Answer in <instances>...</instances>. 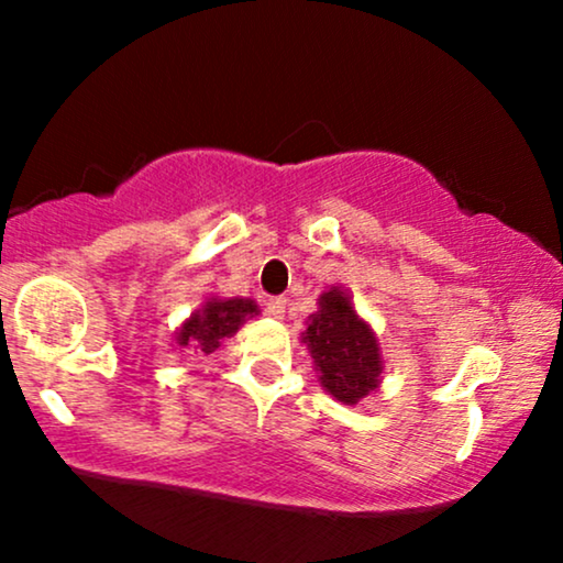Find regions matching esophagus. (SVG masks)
<instances>
[{
  "instance_id": "34e87169",
  "label": "esophagus",
  "mask_w": 563,
  "mask_h": 563,
  "mask_svg": "<svg viewBox=\"0 0 563 563\" xmlns=\"http://www.w3.org/2000/svg\"><path fill=\"white\" fill-rule=\"evenodd\" d=\"M286 299L283 296H273V299H267V303H264V309H267L269 318L275 320H283V314H286Z\"/></svg>"
}]
</instances>
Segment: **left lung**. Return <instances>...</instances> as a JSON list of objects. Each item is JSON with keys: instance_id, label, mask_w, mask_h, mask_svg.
I'll list each match as a JSON object with an SVG mask.
<instances>
[{"instance_id": "obj_1", "label": "left lung", "mask_w": 563, "mask_h": 563, "mask_svg": "<svg viewBox=\"0 0 563 563\" xmlns=\"http://www.w3.org/2000/svg\"><path fill=\"white\" fill-rule=\"evenodd\" d=\"M301 341L312 354L322 389L333 399L357 405L378 389L384 371L378 339L341 286L322 290L318 312L309 314Z\"/></svg>"}]
</instances>
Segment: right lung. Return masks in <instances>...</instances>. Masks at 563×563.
Here are the masks:
<instances>
[{
	"label": "right lung",
	"instance_id": "right-lung-1",
	"mask_svg": "<svg viewBox=\"0 0 563 563\" xmlns=\"http://www.w3.org/2000/svg\"><path fill=\"white\" fill-rule=\"evenodd\" d=\"M254 314H260L254 299H241V296L219 299V296H211L183 322L174 341H177V346L192 349L196 354H211L217 352L222 339L235 335L238 328Z\"/></svg>",
	"mask_w": 563,
	"mask_h": 563
}]
</instances>
